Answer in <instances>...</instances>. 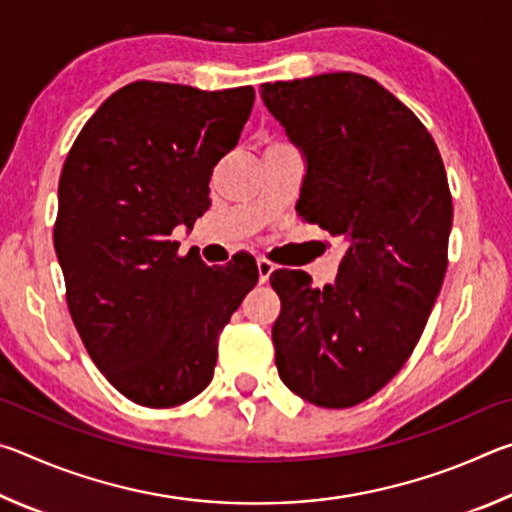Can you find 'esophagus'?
<instances>
[{"label":"esophagus","instance_id":"esophagus-1","mask_svg":"<svg viewBox=\"0 0 512 512\" xmlns=\"http://www.w3.org/2000/svg\"><path fill=\"white\" fill-rule=\"evenodd\" d=\"M275 271V266L264 257H257V273H259V284H266L268 277Z\"/></svg>","mask_w":512,"mask_h":512}]
</instances>
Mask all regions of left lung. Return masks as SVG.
<instances>
[{
  "instance_id": "left-lung-1",
  "label": "left lung",
  "mask_w": 512,
  "mask_h": 512,
  "mask_svg": "<svg viewBox=\"0 0 512 512\" xmlns=\"http://www.w3.org/2000/svg\"><path fill=\"white\" fill-rule=\"evenodd\" d=\"M262 101L305 155L302 221L343 237L334 284L275 271L280 379L316 406L348 409L411 357L443 287L452 194L438 146L375 79L352 72L264 83Z\"/></svg>"
}]
</instances>
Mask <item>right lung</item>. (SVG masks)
<instances>
[{"label":"right lung","instance_id":"obj_1","mask_svg":"<svg viewBox=\"0 0 512 512\" xmlns=\"http://www.w3.org/2000/svg\"><path fill=\"white\" fill-rule=\"evenodd\" d=\"M255 90L135 81L88 119L58 183L54 248L85 350L149 409L212 381L219 334L257 284L250 255L221 268L169 239L210 207V178L239 142Z\"/></svg>","mask_w":512,"mask_h":512}]
</instances>
